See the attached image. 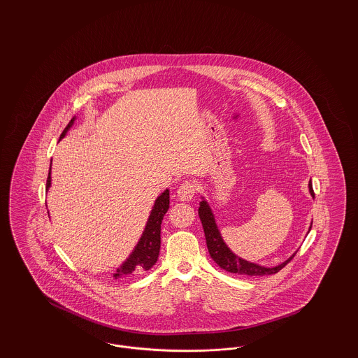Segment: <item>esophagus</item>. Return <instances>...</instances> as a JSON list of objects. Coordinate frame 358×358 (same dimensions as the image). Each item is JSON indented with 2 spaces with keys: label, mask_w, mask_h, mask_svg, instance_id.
Here are the masks:
<instances>
[{
  "label": "esophagus",
  "mask_w": 358,
  "mask_h": 358,
  "mask_svg": "<svg viewBox=\"0 0 358 358\" xmlns=\"http://www.w3.org/2000/svg\"><path fill=\"white\" fill-rule=\"evenodd\" d=\"M196 194V184L185 181L181 184V187L177 190V196L181 201H190Z\"/></svg>",
  "instance_id": "34e87169"
}]
</instances>
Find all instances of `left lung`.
<instances>
[{
  "instance_id": "left-lung-1",
  "label": "left lung",
  "mask_w": 358,
  "mask_h": 358,
  "mask_svg": "<svg viewBox=\"0 0 358 358\" xmlns=\"http://www.w3.org/2000/svg\"><path fill=\"white\" fill-rule=\"evenodd\" d=\"M308 189L311 196L314 197V190H313V184L311 180L308 182ZM199 216L200 220L203 222V228H204L205 240H206V247L209 251L210 257L217 263L219 267H222V270L228 271V273H238V275H248V276H263V275H273V273H279L289 260H292V256H289L286 262H283L282 264L276 266V267H263L255 263H250L244 259H240L235 255L224 243L222 235L217 229V225L215 222V217L212 213V209L209 208V205L206 204V201L203 200L200 203L199 208ZM311 229V227H310Z\"/></svg>"
}]
</instances>
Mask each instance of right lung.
<instances>
[{
    "mask_svg": "<svg viewBox=\"0 0 358 358\" xmlns=\"http://www.w3.org/2000/svg\"><path fill=\"white\" fill-rule=\"evenodd\" d=\"M75 118L69 120L67 127L62 133L60 139L64 138L69 127L73 124ZM51 187V168L47 178V189ZM169 209V190L166 189L154 203L152 213L149 216L148 224L145 227V231L139 238L133 254L129 256V259L120 266V268L114 273L115 279H127L131 276H136L139 273L149 271L159 255V247H161V222L165 216V213Z\"/></svg>",
    "mask_w": 358,
    "mask_h": 358,
    "instance_id": "add662e5",
    "label": "right lung"
}]
</instances>
